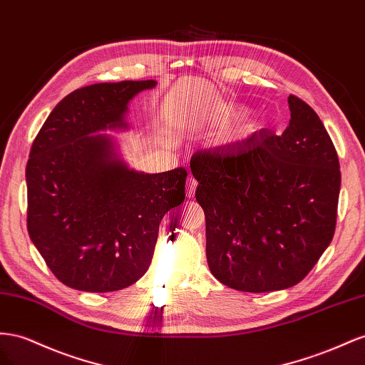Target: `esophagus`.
<instances>
[{
  "mask_svg": "<svg viewBox=\"0 0 365 365\" xmlns=\"http://www.w3.org/2000/svg\"><path fill=\"white\" fill-rule=\"evenodd\" d=\"M195 190H197V180L192 175H190L188 180H186V197H188V199H192Z\"/></svg>",
  "mask_w": 365,
  "mask_h": 365,
  "instance_id": "esophagus-1",
  "label": "esophagus"
}]
</instances>
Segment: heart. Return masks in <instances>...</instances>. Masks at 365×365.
Returning a JSON list of instances; mask_svg holds the SVG:
<instances>
[{
	"mask_svg": "<svg viewBox=\"0 0 365 365\" xmlns=\"http://www.w3.org/2000/svg\"><path fill=\"white\" fill-rule=\"evenodd\" d=\"M242 111H237V110H227V111H225V116L226 118H231V116H238V114H240Z\"/></svg>",
	"mask_w": 365,
	"mask_h": 365,
	"instance_id": "1",
	"label": "heart"
}]
</instances>
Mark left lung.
<instances>
[{"mask_svg":"<svg viewBox=\"0 0 365 365\" xmlns=\"http://www.w3.org/2000/svg\"><path fill=\"white\" fill-rule=\"evenodd\" d=\"M281 136L197 151L195 200L206 218L212 275L242 292L298 284L330 245L341 188L339 160L318 114L290 95Z\"/></svg>","mask_w":365,"mask_h":365,"instance_id":"obj_1","label":"left lung"}]
</instances>
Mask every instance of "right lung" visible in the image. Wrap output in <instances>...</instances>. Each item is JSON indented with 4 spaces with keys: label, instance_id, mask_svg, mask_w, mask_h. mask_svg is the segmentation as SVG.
<instances>
[{
    "label": "right lung",
    "instance_id": "add662e5",
    "mask_svg": "<svg viewBox=\"0 0 365 365\" xmlns=\"http://www.w3.org/2000/svg\"><path fill=\"white\" fill-rule=\"evenodd\" d=\"M155 81L103 82L70 93L34 140L26 168L27 229L71 289L114 292L147 272L163 215L185 200V168L145 174L119 159L130 101Z\"/></svg>",
    "mask_w": 365,
    "mask_h": 365
}]
</instances>
